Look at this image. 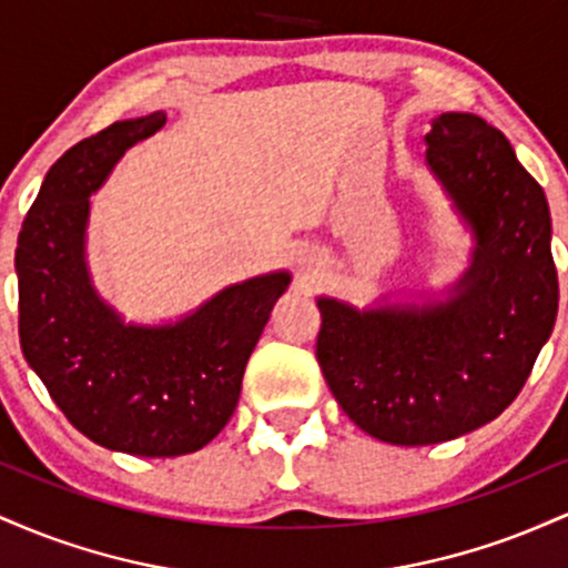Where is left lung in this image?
Here are the masks:
<instances>
[{
  "label": "left lung",
  "instance_id": "obj_1",
  "mask_svg": "<svg viewBox=\"0 0 568 568\" xmlns=\"http://www.w3.org/2000/svg\"><path fill=\"white\" fill-rule=\"evenodd\" d=\"M427 171L473 247L440 293L357 310L317 296V363L371 438L433 446L488 425L529 379L552 334L558 275L550 207L510 141L478 114L446 112L425 135Z\"/></svg>",
  "mask_w": 568,
  "mask_h": 568
}]
</instances>
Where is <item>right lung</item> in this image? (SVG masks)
I'll return each mask as SVG.
<instances>
[{"label": "right lung", "instance_id": "right-lung-1", "mask_svg": "<svg viewBox=\"0 0 568 568\" xmlns=\"http://www.w3.org/2000/svg\"><path fill=\"white\" fill-rule=\"evenodd\" d=\"M165 112L122 120L71 146L44 175L16 247L21 349L55 406L109 452L181 456L224 429L245 363L291 283L277 270L213 293L179 321L128 323L88 266L90 197Z\"/></svg>", "mask_w": 568, "mask_h": 568}]
</instances>
